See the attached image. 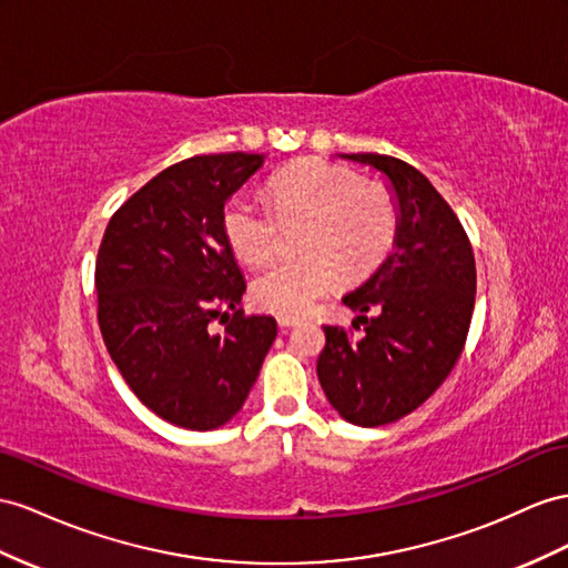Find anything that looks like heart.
Segmentation results:
<instances>
[{
    "label": "heart",
    "mask_w": 568,
    "mask_h": 568,
    "mask_svg": "<svg viewBox=\"0 0 568 568\" xmlns=\"http://www.w3.org/2000/svg\"><path fill=\"white\" fill-rule=\"evenodd\" d=\"M316 201L326 213L324 250L338 254L347 264H362L382 246L386 215L384 209L365 189L355 186L338 174L324 178L318 184ZM326 281L322 275L300 268H281L268 278L266 304L273 314L295 316L310 312L326 297Z\"/></svg>",
    "instance_id": "heart-1"
}]
</instances>
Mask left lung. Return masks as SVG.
<instances>
[{"label": "left lung", "mask_w": 568, "mask_h": 568, "mask_svg": "<svg viewBox=\"0 0 568 568\" xmlns=\"http://www.w3.org/2000/svg\"><path fill=\"white\" fill-rule=\"evenodd\" d=\"M261 165L264 155L242 151L170 165L122 203L100 242V333L129 388L170 425L230 423L278 333L273 316L242 310L225 232V203Z\"/></svg>", "instance_id": "1"}]
</instances>
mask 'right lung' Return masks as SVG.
Segmentation results:
<instances>
[{
    "mask_svg": "<svg viewBox=\"0 0 568 568\" xmlns=\"http://www.w3.org/2000/svg\"><path fill=\"white\" fill-rule=\"evenodd\" d=\"M379 170L396 211L394 244L326 326L318 384L347 423L382 427L419 408L458 362L475 304L468 235L423 172L386 155H341Z\"/></svg>",
    "mask_w": 568,
    "mask_h": 568,
    "instance_id": "right-lung-1",
    "label": "right lung"
}]
</instances>
